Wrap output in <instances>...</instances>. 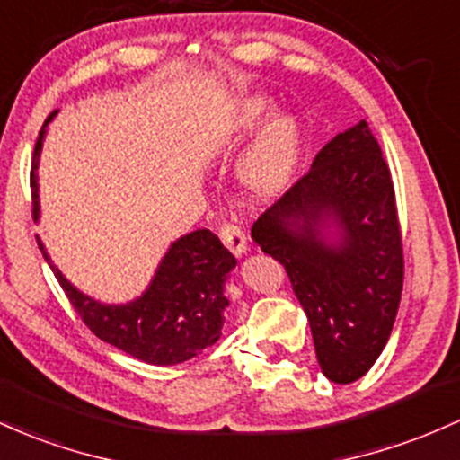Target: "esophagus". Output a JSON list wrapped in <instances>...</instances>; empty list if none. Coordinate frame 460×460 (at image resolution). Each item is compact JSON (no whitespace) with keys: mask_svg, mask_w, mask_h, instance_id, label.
I'll return each mask as SVG.
<instances>
[{"mask_svg":"<svg viewBox=\"0 0 460 460\" xmlns=\"http://www.w3.org/2000/svg\"><path fill=\"white\" fill-rule=\"evenodd\" d=\"M220 240L226 249L235 257L246 253V235L238 225H222L220 226Z\"/></svg>","mask_w":460,"mask_h":460,"instance_id":"1","label":"esophagus"}]
</instances>
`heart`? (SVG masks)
<instances>
[{"mask_svg": "<svg viewBox=\"0 0 460 460\" xmlns=\"http://www.w3.org/2000/svg\"><path fill=\"white\" fill-rule=\"evenodd\" d=\"M256 137L235 165L240 190L251 200H270L290 188L304 164L307 137L295 113H279V102L269 93H251L231 104L211 130V139L235 148Z\"/></svg>", "mask_w": 460, "mask_h": 460, "instance_id": "heart-1", "label": "heart"}]
</instances>
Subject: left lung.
Wrapping results in <instances>:
<instances>
[{
  "label": "left lung",
  "mask_w": 460,
  "mask_h": 460,
  "mask_svg": "<svg viewBox=\"0 0 460 460\" xmlns=\"http://www.w3.org/2000/svg\"><path fill=\"white\" fill-rule=\"evenodd\" d=\"M251 238L290 277L323 376L360 380L391 336L403 281L395 190L369 124L323 146Z\"/></svg>",
  "instance_id": "obj_1"
}]
</instances>
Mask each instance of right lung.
I'll return each instance as SVG.
<instances>
[{"mask_svg": "<svg viewBox=\"0 0 460 460\" xmlns=\"http://www.w3.org/2000/svg\"><path fill=\"white\" fill-rule=\"evenodd\" d=\"M45 119L32 159V199L39 216V156L48 124ZM39 249L57 275L60 288L84 325L100 341L118 347L148 365H179L214 345L220 338L229 299L225 284L235 269V257L209 229L191 231L170 244L148 288L128 304H102L84 295L54 266L39 240Z\"/></svg>", "mask_w": 460, "mask_h": 460, "instance_id": "obj_1", "label": "right lung"}]
</instances>
